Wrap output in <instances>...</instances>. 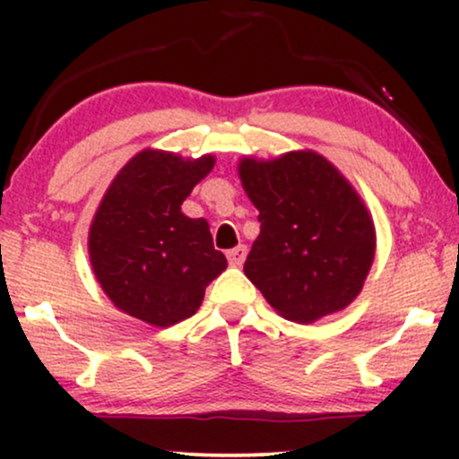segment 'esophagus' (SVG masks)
<instances>
[{
  "label": "esophagus",
  "mask_w": 459,
  "mask_h": 459,
  "mask_svg": "<svg viewBox=\"0 0 459 459\" xmlns=\"http://www.w3.org/2000/svg\"><path fill=\"white\" fill-rule=\"evenodd\" d=\"M246 255H247V247L241 244V246H237V247H233V250H229L226 252V259H229V263L233 267H239L241 263L246 261Z\"/></svg>",
  "instance_id": "obj_1"
}]
</instances>
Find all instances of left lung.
Masks as SVG:
<instances>
[{"label": "left lung", "instance_id": "obj_1", "mask_svg": "<svg viewBox=\"0 0 459 459\" xmlns=\"http://www.w3.org/2000/svg\"><path fill=\"white\" fill-rule=\"evenodd\" d=\"M261 233L244 263L246 276L282 317L315 321L360 293L376 255L365 204L317 152L239 163Z\"/></svg>", "mask_w": 459, "mask_h": 459}]
</instances>
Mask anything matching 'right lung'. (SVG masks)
Listing matches in <instances>:
<instances>
[{"instance_id":"right-lung-1","label":"right lung","mask_w":459,"mask_h":459,"mask_svg":"<svg viewBox=\"0 0 459 459\" xmlns=\"http://www.w3.org/2000/svg\"><path fill=\"white\" fill-rule=\"evenodd\" d=\"M212 168V155L183 161L144 151L105 194L88 250L103 291L131 317L161 328L192 317L209 282L226 270L207 220L181 213L183 200Z\"/></svg>"}]
</instances>
